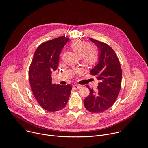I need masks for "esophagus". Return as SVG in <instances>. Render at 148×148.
I'll return each mask as SVG.
<instances>
[{"label":"esophagus","instance_id":"obj_1","mask_svg":"<svg viewBox=\"0 0 148 148\" xmlns=\"http://www.w3.org/2000/svg\"><path fill=\"white\" fill-rule=\"evenodd\" d=\"M82 87V86L80 85H77V84H74L72 87L73 89L74 90H77V89H80V88Z\"/></svg>","mask_w":148,"mask_h":148}]
</instances>
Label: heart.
I'll return each mask as SVG.
<instances>
[{
    "mask_svg": "<svg viewBox=\"0 0 148 148\" xmlns=\"http://www.w3.org/2000/svg\"><path fill=\"white\" fill-rule=\"evenodd\" d=\"M73 51L80 58L82 64L86 66H93L99 61V54L98 51L92 47L87 42L81 40L73 41L71 44Z\"/></svg>",
    "mask_w": 148,
    "mask_h": 148,
    "instance_id": "obj_1",
    "label": "heart"
}]
</instances>
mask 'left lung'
<instances>
[{
    "label": "left lung",
    "mask_w": 148,
    "mask_h": 148,
    "mask_svg": "<svg viewBox=\"0 0 148 148\" xmlns=\"http://www.w3.org/2000/svg\"><path fill=\"white\" fill-rule=\"evenodd\" d=\"M90 40L100 53L99 64L90 72L97 76L99 83L96 90L86 86L90 94L84 100V105L88 111L98 113L110 108L116 101L121 89L122 69L118 56L110 45L93 38Z\"/></svg>",
    "instance_id": "8db88e82"
}]
</instances>
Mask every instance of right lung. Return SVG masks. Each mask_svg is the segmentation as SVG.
<instances>
[{"mask_svg":"<svg viewBox=\"0 0 148 148\" xmlns=\"http://www.w3.org/2000/svg\"><path fill=\"white\" fill-rule=\"evenodd\" d=\"M61 36L44 42L37 48L29 68V81L37 102L48 111H58L65 107L72 87L53 84L51 73L58 65L61 50L68 41Z\"/></svg>","mask_w":148,"mask_h":148,"instance_id":"add662e5","label":"right lung"}]
</instances>
